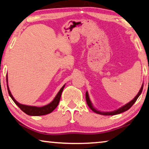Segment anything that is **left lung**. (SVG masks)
Returning a JSON list of instances; mask_svg holds the SVG:
<instances>
[{"instance_id":"8db88e82","label":"left lung","mask_w":149,"mask_h":149,"mask_svg":"<svg viewBox=\"0 0 149 149\" xmlns=\"http://www.w3.org/2000/svg\"><path fill=\"white\" fill-rule=\"evenodd\" d=\"M143 85H142L141 88L140 89V91H139V92L137 94L136 96L135 97H134L133 99H132L131 101H130L129 103L126 104L124 106H123L122 107H120L117 110H116V111H111V112H100L99 111H97V109H95L93 106L92 104V102H91L90 98H89L88 97V92L86 91V103H87L88 106L90 107V109L92 110L93 111L95 112V113H97V114H102V115H115V114H120V113H122L123 112H125L126 111H127V110H129L130 107H131L134 102H136V100H137V98H139V96L141 95V94L142 93V91H143Z\"/></svg>"}]
</instances>
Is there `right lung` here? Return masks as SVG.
I'll list each match as a JSON object with an SVG mask.
<instances>
[{"instance_id":"add662e5","label":"right lung","mask_w":149,"mask_h":149,"mask_svg":"<svg viewBox=\"0 0 149 149\" xmlns=\"http://www.w3.org/2000/svg\"><path fill=\"white\" fill-rule=\"evenodd\" d=\"M6 82H7V89L8 92L10 97L12 98L13 100L15 102V103L17 105L19 108L22 110V111L24 112V113H26L28 115L31 116H41V115H45V114H49L52 113V111H54V109L56 108V107L58 106V102L60 101L61 94L63 92V88L65 87V85H63V87L61 88V90L58 91V93H57L56 97H54V100L51 102V103L48 104L47 105H45V106L41 107H37L35 106H29V105H25V104H20L19 102H18L17 100H16L14 97H13L12 94H11L10 90H9L8 86V77L7 74H6Z\"/></svg>"}]
</instances>
